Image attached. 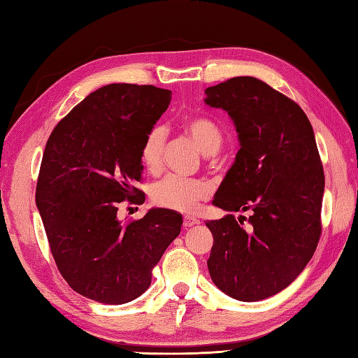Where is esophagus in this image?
Here are the masks:
<instances>
[{"instance_id":"obj_1","label":"esophagus","mask_w":358,"mask_h":358,"mask_svg":"<svg viewBox=\"0 0 358 358\" xmlns=\"http://www.w3.org/2000/svg\"><path fill=\"white\" fill-rule=\"evenodd\" d=\"M199 223H200V220L196 219V217H193V215H185L184 217V226H187V228H191V226H196Z\"/></svg>"}]
</instances>
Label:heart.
<instances>
[{
  "mask_svg": "<svg viewBox=\"0 0 358 358\" xmlns=\"http://www.w3.org/2000/svg\"><path fill=\"white\" fill-rule=\"evenodd\" d=\"M185 134L193 139L202 155H214L223 144L222 129L214 121L203 117H194L185 121ZM165 130L162 127L152 129L141 145V162L144 169L156 174L162 169L165 152ZM150 196L153 202L174 211L191 213L197 208L200 200L209 196V185L202 179H185L179 176H167L152 187Z\"/></svg>",
  "mask_w": 358,
  "mask_h": 358,
  "instance_id": "heart-1",
  "label": "heart"
}]
</instances>
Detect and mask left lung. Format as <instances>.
<instances>
[{
  "mask_svg": "<svg viewBox=\"0 0 358 358\" xmlns=\"http://www.w3.org/2000/svg\"><path fill=\"white\" fill-rule=\"evenodd\" d=\"M205 95L228 112L240 143L213 203L249 213L206 222L208 270L231 298L261 301L289 287L317 248L325 176L315 132L298 104L255 77L229 78Z\"/></svg>",
  "mask_w": 358,
  "mask_h": 358,
  "instance_id": "obj_1",
  "label": "left lung"
}]
</instances>
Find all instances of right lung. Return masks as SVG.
Here are the masks:
<instances>
[{
	"mask_svg": "<svg viewBox=\"0 0 358 358\" xmlns=\"http://www.w3.org/2000/svg\"><path fill=\"white\" fill-rule=\"evenodd\" d=\"M171 91L110 83L83 99L51 132L42 156L36 206L59 272L73 290L101 303L136 299L178 237L182 215L152 208L123 223L127 199L144 203L141 145L167 110Z\"/></svg>",
	"mask_w": 358,
	"mask_h": 358,
	"instance_id": "right-lung-1",
	"label": "right lung"
}]
</instances>
